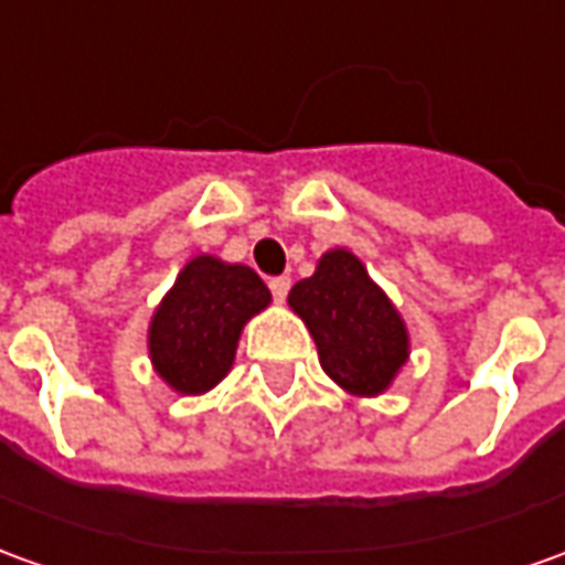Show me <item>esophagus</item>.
I'll return each mask as SVG.
<instances>
[{
  "label": "esophagus",
  "instance_id": "1",
  "mask_svg": "<svg viewBox=\"0 0 565 565\" xmlns=\"http://www.w3.org/2000/svg\"><path fill=\"white\" fill-rule=\"evenodd\" d=\"M269 290H271V296H275V302H284V299H287V294H290V278H287V275L271 278Z\"/></svg>",
  "mask_w": 565,
  "mask_h": 565
}]
</instances>
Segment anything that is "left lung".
I'll return each mask as SVG.
<instances>
[{
	"label": "left lung",
	"instance_id": "1",
	"mask_svg": "<svg viewBox=\"0 0 565 565\" xmlns=\"http://www.w3.org/2000/svg\"><path fill=\"white\" fill-rule=\"evenodd\" d=\"M290 306L309 323L321 366L342 388L351 394L388 388L406 361V327L358 256L323 254L318 271L294 284Z\"/></svg>",
	"mask_w": 565,
	"mask_h": 565
}]
</instances>
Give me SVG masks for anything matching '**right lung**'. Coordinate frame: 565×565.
<instances>
[{
    "label": "right lung",
    "mask_w": 565,
    "mask_h": 565,
    "mask_svg": "<svg viewBox=\"0 0 565 565\" xmlns=\"http://www.w3.org/2000/svg\"><path fill=\"white\" fill-rule=\"evenodd\" d=\"M269 287L247 266L195 256L149 327V354L173 392L201 394L226 376L247 318L269 306Z\"/></svg>",
    "instance_id": "add662e5"
}]
</instances>
